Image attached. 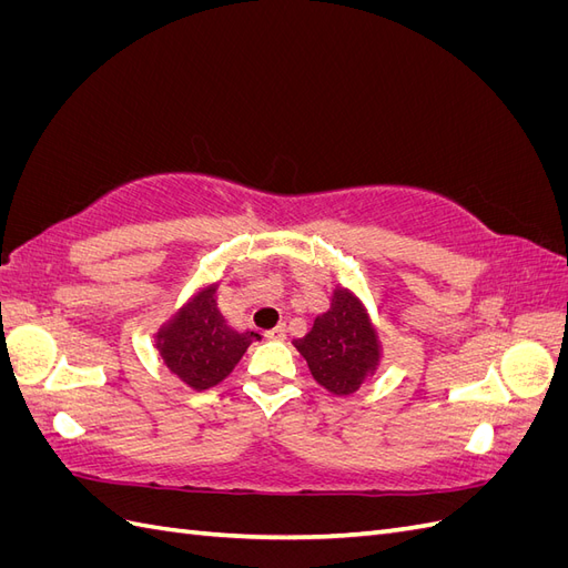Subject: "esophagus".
Masks as SVG:
<instances>
[{
    "instance_id": "obj_1",
    "label": "esophagus",
    "mask_w": 568,
    "mask_h": 568,
    "mask_svg": "<svg viewBox=\"0 0 568 568\" xmlns=\"http://www.w3.org/2000/svg\"><path fill=\"white\" fill-rule=\"evenodd\" d=\"M265 336H267L270 341H284V338H286V324L274 326V329H270Z\"/></svg>"
}]
</instances>
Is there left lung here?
Returning a JSON list of instances; mask_svg holds the SVG:
<instances>
[{
  "label": "left lung",
  "instance_id": "obj_1",
  "mask_svg": "<svg viewBox=\"0 0 568 568\" xmlns=\"http://www.w3.org/2000/svg\"><path fill=\"white\" fill-rule=\"evenodd\" d=\"M313 379L332 395L346 398L365 386L384 357L379 326L351 286L332 288L329 311L315 317L313 329L294 341Z\"/></svg>",
  "mask_w": 568,
  "mask_h": 568
}]
</instances>
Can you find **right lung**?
Returning <instances> with one entry per match:
<instances>
[{
  "label": "right lung",
  "instance_id": "obj_1",
  "mask_svg": "<svg viewBox=\"0 0 568 568\" xmlns=\"http://www.w3.org/2000/svg\"><path fill=\"white\" fill-rule=\"evenodd\" d=\"M222 280L201 284L161 326L153 343L168 372L192 390L225 382L261 334L236 326L217 307Z\"/></svg>",
  "mask_w": 568,
  "mask_h": 568
}]
</instances>
